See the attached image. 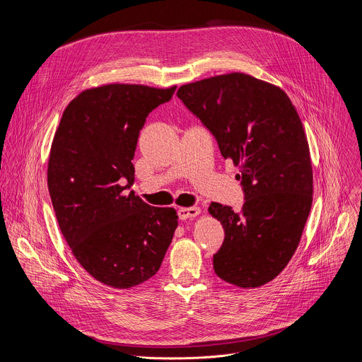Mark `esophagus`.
<instances>
[{
    "label": "esophagus",
    "instance_id": "esophagus-1",
    "mask_svg": "<svg viewBox=\"0 0 362 362\" xmlns=\"http://www.w3.org/2000/svg\"><path fill=\"white\" fill-rule=\"evenodd\" d=\"M199 214H200V209H199V208H180V209L177 211V215H179V218H180L182 221L196 218Z\"/></svg>",
    "mask_w": 362,
    "mask_h": 362
}]
</instances>
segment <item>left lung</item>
<instances>
[{
  "instance_id": "left-lung-1",
  "label": "left lung",
  "mask_w": 362,
  "mask_h": 362,
  "mask_svg": "<svg viewBox=\"0 0 362 362\" xmlns=\"http://www.w3.org/2000/svg\"><path fill=\"white\" fill-rule=\"evenodd\" d=\"M177 97L239 168L245 192L240 214L209 206L225 229L214 269L239 288L262 286L292 259L313 206L311 153L299 115L281 87L245 73L183 84Z\"/></svg>"
}]
</instances>
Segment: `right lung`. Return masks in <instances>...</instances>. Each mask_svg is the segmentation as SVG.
I'll use <instances>...</instances> for the list:
<instances>
[{
  "label": "right lung",
  "mask_w": 362,
  "mask_h": 362,
  "mask_svg": "<svg viewBox=\"0 0 362 362\" xmlns=\"http://www.w3.org/2000/svg\"><path fill=\"white\" fill-rule=\"evenodd\" d=\"M175 90L86 88L69 103L51 143L47 185L60 230L86 272L110 288L129 289L156 274L177 228L173 208L127 193L146 117Z\"/></svg>",
  "instance_id": "obj_1"
}]
</instances>
